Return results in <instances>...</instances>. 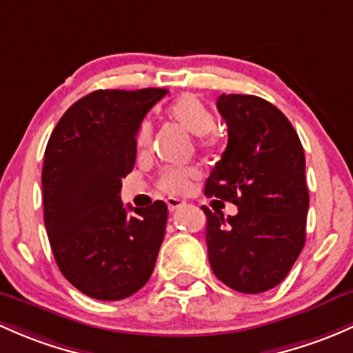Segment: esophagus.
Instances as JSON below:
<instances>
[{"label":"esophagus","instance_id":"1","mask_svg":"<svg viewBox=\"0 0 353 353\" xmlns=\"http://www.w3.org/2000/svg\"><path fill=\"white\" fill-rule=\"evenodd\" d=\"M167 206H169V211H176V210H179V208L186 206V201H183V199H177V198H169L167 199Z\"/></svg>","mask_w":353,"mask_h":353}]
</instances>
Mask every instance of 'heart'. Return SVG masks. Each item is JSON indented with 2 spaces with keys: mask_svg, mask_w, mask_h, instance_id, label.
Returning a JSON list of instances; mask_svg holds the SVG:
<instances>
[{
  "mask_svg": "<svg viewBox=\"0 0 353 353\" xmlns=\"http://www.w3.org/2000/svg\"><path fill=\"white\" fill-rule=\"evenodd\" d=\"M165 117L177 127L186 130L191 135L198 137V143L201 148H213L216 145V135L213 133L216 127V120L211 110L194 94H183L170 103L165 110ZM150 121H142L135 133V145L139 150H145L152 143ZM199 177L196 167H172L164 170L159 181V188L167 194H184L191 189L192 183Z\"/></svg>",
  "mask_w": 353,
  "mask_h": 353,
  "instance_id": "obj_1",
  "label": "heart"
}]
</instances>
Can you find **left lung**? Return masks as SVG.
I'll list each match as a JSON object with an SVG mask.
<instances>
[{
  "instance_id": "left-lung-1",
  "label": "left lung",
  "mask_w": 353,
  "mask_h": 353,
  "mask_svg": "<svg viewBox=\"0 0 353 353\" xmlns=\"http://www.w3.org/2000/svg\"><path fill=\"white\" fill-rule=\"evenodd\" d=\"M216 108L228 145L205 194L233 203L239 213L225 220L203 206L208 259L221 283L259 294L283 283L306 242L303 145L283 111L259 96L221 94Z\"/></svg>"
}]
</instances>
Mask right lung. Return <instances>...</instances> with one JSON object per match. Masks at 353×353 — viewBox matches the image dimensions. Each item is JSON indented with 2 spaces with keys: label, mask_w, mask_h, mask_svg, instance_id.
<instances>
[{
  "label": "right lung",
  "mask_w": 353,
  "mask_h": 353,
  "mask_svg": "<svg viewBox=\"0 0 353 353\" xmlns=\"http://www.w3.org/2000/svg\"><path fill=\"white\" fill-rule=\"evenodd\" d=\"M167 89H98L62 114L46 148L43 221L55 262L89 298L142 289L164 240L167 205L127 208L121 179L135 165V133Z\"/></svg>",
  "instance_id": "add662e5"
}]
</instances>
